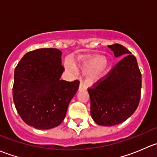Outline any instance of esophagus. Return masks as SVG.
Wrapping results in <instances>:
<instances>
[{
  "label": "esophagus",
  "mask_w": 157,
  "mask_h": 157,
  "mask_svg": "<svg viewBox=\"0 0 157 157\" xmlns=\"http://www.w3.org/2000/svg\"><path fill=\"white\" fill-rule=\"evenodd\" d=\"M86 89V86H85V84H83V83H80L79 85V90H84Z\"/></svg>",
  "instance_id": "esophagus-1"
}]
</instances>
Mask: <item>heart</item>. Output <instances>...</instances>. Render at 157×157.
<instances>
[{
	"mask_svg": "<svg viewBox=\"0 0 157 157\" xmlns=\"http://www.w3.org/2000/svg\"><path fill=\"white\" fill-rule=\"evenodd\" d=\"M67 67L68 69H71L70 64H67ZM77 68L85 74L89 73L91 81L97 82L106 76L109 68V62L102 56H93L82 60L78 64Z\"/></svg>",
	"mask_w": 157,
	"mask_h": 157,
	"instance_id": "heart-1",
	"label": "heart"
}]
</instances>
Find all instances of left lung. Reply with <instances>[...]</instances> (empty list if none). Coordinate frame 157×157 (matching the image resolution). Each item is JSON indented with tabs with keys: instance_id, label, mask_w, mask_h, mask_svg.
I'll return each mask as SVG.
<instances>
[{
	"instance_id": "left-lung-1",
	"label": "left lung",
	"mask_w": 157,
	"mask_h": 157,
	"mask_svg": "<svg viewBox=\"0 0 157 157\" xmlns=\"http://www.w3.org/2000/svg\"><path fill=\"white\" fill-rule=\"evenodd\" d=\"M116 58H124L104 80L89 89L90 114L99 125L113 126L122 123L138 106L141 74L135 57L119 44L109 45Z\"/></svg>"
}]
</instances>
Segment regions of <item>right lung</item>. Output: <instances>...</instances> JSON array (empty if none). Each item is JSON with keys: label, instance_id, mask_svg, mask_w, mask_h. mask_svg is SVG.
<instances>
[{"label": "right lung", "instance_id": "obj_1", "mask_svg": "<svg viewBox=\"0 0 157 157\" xmlns=\"http://www.w3.org/2000/svg\"><path fill=\"white\" fill-rule=\"evenodd\" d=\"M62 52L39 48L27 52L14 71L13 99L26 124L39 130L59 125L78 90L79 81L61 80Z\"/></svg>", "mask_w": 157, "mask_h": 157}]
</instances>
